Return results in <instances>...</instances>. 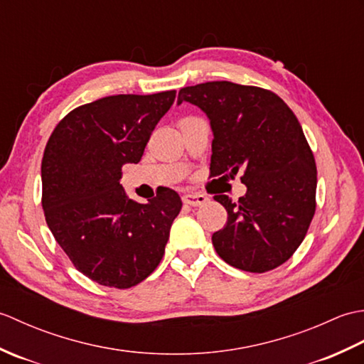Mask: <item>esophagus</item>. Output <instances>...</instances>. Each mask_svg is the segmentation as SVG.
Segmentation results:
<instances>
[{
    "instance_id": "obj_1",
    "label": "esophagus",
    "mask_w": 364,
    "mask_h": 364,
    "mask_svg": "<svg viewBox=\"0 0 364 364\" xmlns=\"http://www.w3.org/2000/svg\"><path fill=\"white\" fill-rule=\"evenodd\" d=\"M208 200H210V198H208L203 194H186V196H183L184 205H189V206H202L208 202Z\"/></svg>"
}]
</instances>
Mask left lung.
<instances>
[{"label":"left lung","instance_id":"obj_1","mask_svg":"<svg viewBox=\"0 0 364 364\" xmlns=\"http://www.w3.org/2000/svg\"><path fill=\"white\" fill-rule=\"evenodd\" d=\"M198 106L211 123V176L242 172L245 196L225 206L213 245L230 266L262 274L282 266L304 241L316 211L318 172L296 115L274 92L230 81L183 87L178 105ZM223 178V176H222Z\"/></svg>","mask_w":364,"mask_h":364}]
</instances>
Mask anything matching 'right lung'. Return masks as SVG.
Returning <instances> with one entry per match:
<instances>
[{
  "mask_svg": "<svg viewBox=\"0 0 364 364\" xmlns=\"http://www.w3.org/2000/svg\"><path fill=\"white\" fill-rule=\"evenodd\" d=\"M175 90L112 95L68 112L42 159V206L58 244L81 274L127 289L162 259L181 198L162 189L146 203L128 198L122 167L141 161Z\"/></svg>",
  "mask_w": 364,
  "mask_h": 364,
  "instance_id": "right-lung-1",
  "label": "right lung"
}]
</instances>
